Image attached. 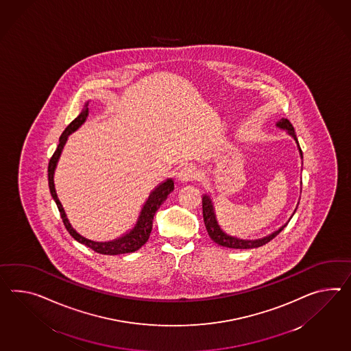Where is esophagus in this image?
<instances>
[{
    "label": "esophagus",
    "instance_id": "esophagus-1",
    "mask_svg": "<svg viewBox=\"0 0 351 351\" xmlns=\"http://www.w3.org/2000/svg\"><path fill=\"white\" fill-rule=\"evenodd\" d=\"M197 178V171L195 169H193L191 166H185L180 170L179 175H178V180L180 182H189V181H193V180Z\"/></svg>",
    "mask_w": 351,
    "mask_h": 351
}]
</instances>
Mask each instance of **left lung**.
I'll return each mask as SVG.
<instances>
[{
	"label": "left lung",
	"mask_w": 351,
	"mask_h": 351,
	"mask_svg": "<svg viewBox=\"0 0 351 351\" xmlns=\"http://www.w3.org/2000/svg\"><path fill=\"white\" fill-rule=\"evenodd\" d=\"M276 127L278 128L285 130L289 136H291L298 147V151H300V158L303 160V154H302V149H300V143H298V139L295 136V132L294 128L291 124V121L288 119H284L282 118L280 120L276 121ZM300 186H302V181H300ZM300 193H302V188H300ZM300 202L297 203V206L294 209V212L289 217V219L287 222L284 223L282 226H280L276 231L271 232L270 234H267L265 237H261V239H243L236 237V236H231L228 234L227 232H224L222 230V227L219 226L218 219H217V214H215V208H214L213 200L210 197V194H204L203 195V218H204V224H206V232L209 234V237L213 239L214 242L219 246L223 247L228 248H241V250H246V248H256L260 246H264L267 242H270L274 237H276L280 232L287 227V224L289 223L291 219V217L295 213L297 208H298Z\"/></svg>",
	"instance_id": "8db88e82"
}]
</instances>
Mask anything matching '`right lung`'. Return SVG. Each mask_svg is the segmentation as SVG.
<instances>
[{"mask_svg": "<svg viewBox=\"0 0 351 351\" xmlns=\"http://www.w3.org/2000/svg\"><path fill=\"white\" fill-rule=\"evenodd\" d=\"M88 104L87 101L80 112L76 119L73 120L69 124L64 132L62 133L60 137V145L57 147L56 152L51 156L49 166H48V182H49V190H51V197L56 202L58 206L62 221L64 223L69 234L76 239L80 243L85 245L87 247L93 248L95 252L103 254V255H120V254H129L134 252L145 245V242L149 239V234L152 231V223H154V217L158 208L162 206L163 202L167 199V197L173 191V180H165L161 184H158L156 188L151 191L149 197H147L145 204L142 206L139 215H138L137 222L130 228L128 232L121 234L118 239H112V241H105V242H99V241H93V239H86L82 234H80L69 221L67 214L64 212V208L58 199L57 191H56V185H54V172L57 169V165L60 161V154L63 151V147L67 143V139L69 136L76 132L84 123H85L87 117H88Z\"/></svg>", "mask_w": 351, "mask_h": 351, "instance_id": "right-lung-1", "label": "right lung"}]
</instances>
